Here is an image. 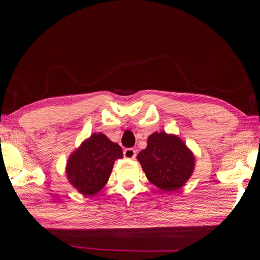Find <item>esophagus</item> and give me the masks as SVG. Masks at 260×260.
<instances>
[{"label":"esophagus","mask_w":260,"mask_h":260,"mask_svg":"<svg viewBox=\"0 0 260 260\" xmlns=\"http://www.w3.org/2000/svg\"><path fill=\"white\" fill-rule=\"evenodd\" d=\"M124 157L125 158H128V159H133L136 157V151L134 148H125L124 150Z\"/></svg>","instance_id":"34e87169"}]
</instances>
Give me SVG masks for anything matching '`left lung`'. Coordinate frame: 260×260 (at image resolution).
Instances as JSON below:
<instances>
[{
	"mask_svg": "<svg viewBox=\"0 0 260 260\" xmlns=\"http://www.w3.org/2000/svg\"><path fill=\"white\" fill-rule=\"evenodd\" d=\"M137 159L151 183L167 192L184 185L194 169V157L184 143L164 132L148 136L147 147Z\"/></svg>",
	"mask_w": 260,
	"mask_h": 260,
	"instance_id": "1",
	"label": "left lung"
}]
</instances>
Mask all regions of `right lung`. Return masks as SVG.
Masks as SVG:
<instances>
[{"label": "right lung", "mask_w": 260, "mask_h": 260, "mask_svg": "<svg viewBox=\"0 0 260 260\" xmlns=\"http://www.w3.org/2000/svg\"><path fill=\"white\" fill-rule=\"evenodd\" d=\"M121 157L118 144L102 133L92 134L69 157L67 178L81 194L92 196L107 183L114 162Z\"/></svg>", "instance_id": "add662e5"}]
</instances>
